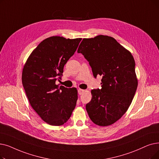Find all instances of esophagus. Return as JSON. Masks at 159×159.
<instances>
[{"mask_svg":"<svg viewBox=\"0 0 159 159\" xmlns=\"http://www.w3.org/2000/svg\"><path fill=\"white\" fill-rule=\"evenodd\" d=\"M84 92V89H78V93L79 95H82L83 93V92Z\"/></svg>","mask_w":159,"mask_h":159,"instance_id":"1","label":"esophagus"}]
</instances>
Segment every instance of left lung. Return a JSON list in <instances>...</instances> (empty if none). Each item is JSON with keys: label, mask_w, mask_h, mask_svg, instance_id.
Segmentation results:
<instances>
[{"label": "left lung", "mask_w": 159, "mask_h": 159, "mask_svg": "<svg viewBox=\"0 0 159 159\" xmlns=\"http://www.w3.org/2000/svg\"><path fill=\"white\" fill-rule=\"evenodd\" d=\"M77 52L88 60L95 78L102 77L101 89H92L86 105L89 118L99 126L112 125L127 112L136 91L133 55L114 38L103 35L82 39Z\"/></svg>", "instance_id": "1"}]
</instances>
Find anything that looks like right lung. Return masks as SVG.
<instances>
[{
	"mask_svg": "<svg viewBox=\"0 0 159 159\" xmlns=\"http://www.w3.org/2000/svg\"><path fill=\"white\" fill-rule=\"evenodd\" d=\"M81 39L48 38L32 51L24 66L22 83L30 104L49 125L66 123L77 104V89L59 86L56 81L63 75L64 65Z\"/></svg>",
	"mask_w": 159,
	"mask_h": 159,
	"instance_id": "obj_1",
	"label": "right lung"
}]
</instances>
